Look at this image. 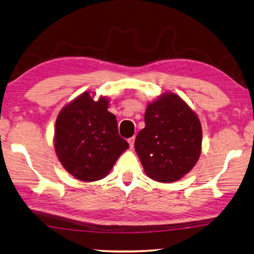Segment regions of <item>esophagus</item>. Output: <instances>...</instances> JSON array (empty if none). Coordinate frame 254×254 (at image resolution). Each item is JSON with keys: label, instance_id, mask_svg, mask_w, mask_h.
<instances>
[{"label": "esophagus", "instance_id": "34e87169", "mask_svg": "<svg viewBox=\"0 0 254 254\" xmlns=\"http://www.w3.org/2000/svg\"><path fill=\"white\" fill-rule=\"evenodd\" d=\"M135 139H136L135 136L128 138V143H129V147H130V148L133 147V143H135Z\"/></svg>", "mask_w": 254, "mask_h": 254}]
</instances>
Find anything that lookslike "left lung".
<instances>
[{
  "mask_svg": "<svg viewBox=\"0 0 254 254\" xmlns=\"http://www.w3.org/2000/svg\"><path fill=\"white\" fill-rule=\"evenodd\" d=\"M145 124L135 149L146 174L160 183L183 178L201 152L202 130L197 115L179 96L164 94L148 105Z\"/></svg>",
  "mask_w": 254,
  "mask_h": 254,
  "instance_id": "8db88e82",
  "label": "left lung"
}]
</instances>
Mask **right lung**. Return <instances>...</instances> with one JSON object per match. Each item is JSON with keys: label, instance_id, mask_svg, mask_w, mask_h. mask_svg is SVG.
<instances>
[{"label": "right lung", "instance_id": "right-lung-1", "mask_svg": "<svg viewBox=\"0 0 254 254\" xmlns=\"http://www.w3.org/2000/svg\"><path fill=\"white\" fill-rule=\"evenodd\" d=\"M107 108L106 98L95 102L86 92L62 109L56 119L57 157L79 180L95 181L106 177L129 147L119 136L116 117Z\"/></svg>", "mask_w": 254, "mask_h": 254}]
</instances>
